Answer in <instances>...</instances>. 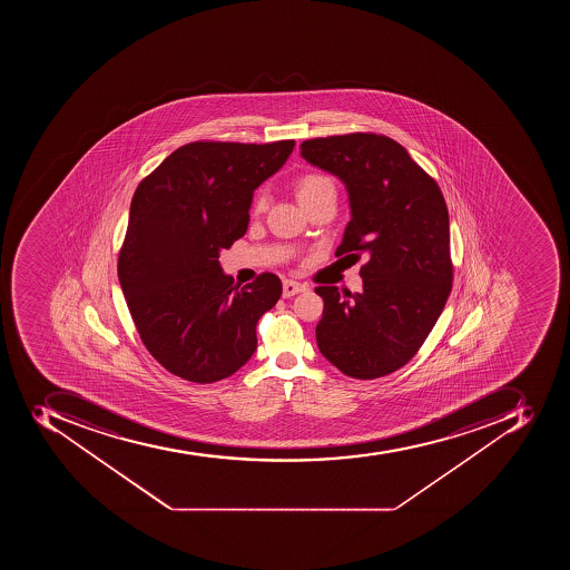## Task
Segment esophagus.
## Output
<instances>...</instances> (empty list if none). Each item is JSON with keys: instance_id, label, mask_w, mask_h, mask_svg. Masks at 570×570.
<instances>
[{"instance_id": "obj_1", "label": "esophagus", "mask_w": 570, "mask_h": 570, "mask_svg": "<svg viewBox=\"0 0 570 570\" xmlns=\"http://www.w3.org/2000/svg\"><path fill=\"white\" fill-rule=\"evenodd\" d=\"M306 288L308 287L303 285V283L294 282V279H285V282H283V297L296 296L299 292H305Z\"/></svg>"}]
</instances>
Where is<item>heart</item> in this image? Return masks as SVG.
Instances as JSON below:
<instances>
[{"label":"heart","instance_id":"obj_1","mask_svg":"<svg viewBox=\"0 0 570 570\" xmlns=\"http://www.w3.org/2000/svg\"><path fill=\"white\" fill-rule=\"evenodd\" d=\"M297 199L301 205L303 203L312 202V199L321 198L324 194H335V185L332 179L321 173H308V175L301 176L296 184ZM265 205L264 196H258L255 199L256 210H262Z\"/></svg>","mask_w":570,"mask_h":570}]
</instances>
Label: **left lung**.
Listing matches in <instances>:
<instances>
[{"label":"left lung","mask_w":570,"mask_h":570,"mask_svg":"<svg viewBox=\"0 0 570 570\" xmlns=\"http://www.w3.org/2000/svg\"><path fill=\"white\" fill-rule=\"evenodd\" d=\"M301 157L341 179L347 193L351 220L336 256H367L362 291L344 297L332 285L315 288L324 299L318 351L345 376H386L417 353L451 292L444 196L385 135L305 140Z\"/></svg>","instance_id":"left-lung-1"}]
</instances>
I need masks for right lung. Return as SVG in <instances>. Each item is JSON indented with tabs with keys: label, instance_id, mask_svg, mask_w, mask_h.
Instances as JSON below:
<instances>
[{
	"label": "right lung",
	"instance_id": "1",
	"mask_svg": "<svg viewBox=\"0 0 570 570\" xmlns=\"http://www.w3.org/2000/svg\"><path fill=\"white\" fill-rule=\"evenodd\" d=\"M294 146L185 144L135 190L117 274L144 345L176 376L219 382L255 353L282 282L264 273L238 291L219 256L246 234L253 193Z\"/></svg>",
	"mask_w": 570,
	"mask_h": 570
}]
</instances>
